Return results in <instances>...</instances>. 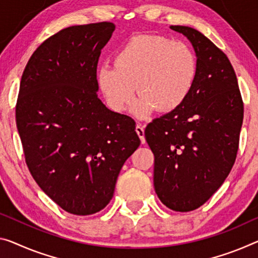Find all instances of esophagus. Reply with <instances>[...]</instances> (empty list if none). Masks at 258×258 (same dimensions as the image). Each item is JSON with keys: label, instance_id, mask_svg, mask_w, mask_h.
Returning a JSON list of instances; mask_svg holds the SVG:
<instances>
[{"label": "esophagus", "instance_id": "obj_1", "mask_svg": "<svg viewBox=\"0 0 258 258\" xmlns=\"http://www.w3.org/2000/svg\"><path fill=\"white\" fill-rule=\"evenodd\" d=\"M136 133L138 135V137L141 138L142 144H145V136H144V128L141 124L136 125Z\"/></svg>", "mask_w": 258, "mask_h": 258}]
</instances>
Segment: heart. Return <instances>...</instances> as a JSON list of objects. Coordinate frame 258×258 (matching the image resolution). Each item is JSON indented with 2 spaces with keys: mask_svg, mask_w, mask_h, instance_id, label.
Instances as JSON below:
<instances>
[{
  "mask_svg": "<svg viewBox=\"0 0 258 258\" xmlns=\"http://www.w3.org/2000/svg\"><path fill=\"white\" fill-rule=\"evenodd\" d=\"M197 60L191 48L160 35H136L114 55V67L97 71V81L107 104L123 112L133 104L136 90L141 96L133 107L138 118L158 108L173 112L183 105L195 84Z\"/></svg>",
  "mask_w": 258,
  "mask_h": 258,
  "instance_id": "obj_1",
  "label": "heart"
}]
</instances>
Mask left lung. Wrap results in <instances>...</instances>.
<instances>
[{
    "label": "left lung",
    "instance_id": "1",
    "mask_svg": "<svg viewBox=\"0 0 258 258\" xmlns=\"http://www.w3.org/2000/svg\"><path fill=\"white\" fill-rule=\"evenodd\" d=\"M191 42L197 76L179 108L153 120L145 140L154 154L153 184L161 203L188 212L203 205L235 162L243 102L228 57L189 26L172 25Z\"/></svg>",
    "mask_w": 258,
    "mask_h": 258
}]
</instances>
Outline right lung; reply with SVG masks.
Instances as JSON below:
<instances>
[{
  "label": "right lung",
  "mask_w": 258,
  "mask_h": 258,
  "mask_svg": "<svg viewBox=\"0 0 258 258\" xmlns=\"http://www.w3.org/2000/svg\"><path fill=\"white\" fill-rule=\"evenodd\" d=\"M115 25L70 26L43 41L24 70L16 123L33 179L64 211L89 216L114 195L141 140L135 121L98 98L97 66Z\"/></svg>",
  "instance_id": "right-lung-1"
}]
</instances>
